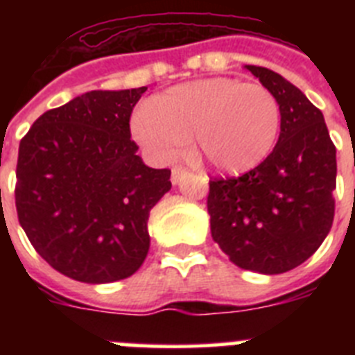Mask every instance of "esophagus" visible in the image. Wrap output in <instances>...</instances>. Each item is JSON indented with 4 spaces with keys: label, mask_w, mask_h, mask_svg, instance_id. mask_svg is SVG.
Segmentation results:
<instances>
[{
    "label": "esophagus",
    "mask_w": 355,
    "mask_h": 355,
    "mask_svg": "<svg viewBox=\"0 0 355 355\" xmlns=\"http://www.w3.org/2000/svg\"><path fill=\"white\" fill-rule=\"evenodd\" d=\"M187 174V168H183V167H174L172 168V174H171V181L172 183H180L181 181V178H183V175Z\"/></svg>",
    "instance_id": "1"
}]
</instances>
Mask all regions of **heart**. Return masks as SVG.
Listing matches in <instances>:
<instances>
[{
  "label": "heart",
  "instance_id": "obj_1",
  "mask_svg": "<svg viewBox=\"0 0 355 355\" xmlns=\"http://www.w3.org/2000/svg\"><path fill=\"white\" fill-rule=\"evenodd\" d=\"M281 130L277 97L259 83L206 78L149 97L133 119V135L156 162L183 155L193 137L197 155L224 174L261 165Z\"/></svg>",
  "mask_w": 355,
  "mask_h": 355
}]
</instances>
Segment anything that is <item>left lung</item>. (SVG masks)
Instances as JSON below:
<instances>
[{
  "label": "left lung",
  "instance_id": "obj_1",
  "mask_svg": "<svg viewBox=\"0 0 355 355\" xmlns=\"http://www.w3.org/2000/svg\"><path fill=\"white\" fill-rule=\"evenodd\" d=\"M277 97L281 133L268 158L238 178H209L213 240L243 270L283 274L316 252L334 220L336 147L324 115L295 85L245 65Z\"/></svg>",
  "mask_w": 355,
  "mask_h": 355
}]
</instances>
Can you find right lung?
Returning <instances> with one entry per match:
<instances>
[{"instance_id": "add662e5", "label": "right lung", "mask_w": 355, "mask_h": 355, "mask_svg": "<svg viewBox=\"0 0 355 355\" xmlns=\"http://www.w3.org/2000/svg\"><path fill=\"white\" fill-rule=\"evenodd\" d=\"M146 90L74 97L40 115L19 144V224L40 258L81 283L139 270L149 213L172 187L171 171L144 165L131 140V114Z\"/></svg>"}]
</instances>
